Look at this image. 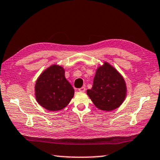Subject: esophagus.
Segmentation results:
<instances>
[{"mask_svg":"<svg viewBox=\"0 0 160 160\" xmlns=\"http://www.w3.org/2000/svg\"><path fill=\"white\" fill-rule=\"evenodd\" d=\"M80 91V92H84L85 91V87H82V88H80L79 90H78Z\"/></svg>","mask_w":160,"mask_h":160,"instance_id":"obj_1","label":"esophagus"}]
</instances>
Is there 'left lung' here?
<instances>
[{
    "mask_svg": "<svg viewBox=\"0 0 160 160\" xmlns=\"http://www.w3.org/2000/svg\"><path fill=\"white\" fill-rule=\"evenodd\" d=\"M87 94L98 109L113 110L125 100L127 94L125 80L118 70L105 62L97 69L92 88L87 90Z\"/></svg>",
    "mask_w": 160,
    "mask_h": 160,
    "instance_id": "1",
    "label": "left lung"
}]
</instances>
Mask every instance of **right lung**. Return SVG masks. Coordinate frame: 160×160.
<instances>
[{
  "label": "right lung",
  "instance_id": "obj_1",
  "mask_svg": "<svg viewBox=\"0 0 160 160\" xmlns=\"http://www.w3.org/2000/svg\"><path fill=\"white\" fill-rule=\"evenodd\" d=\"M39 105L49 111H58L69 104L75 90L65 77L61 66L52 65L41 73L35 86Z\"/></svg>",
  "mask_w": 160,
  "mask_h": 160
}]
</instances>
